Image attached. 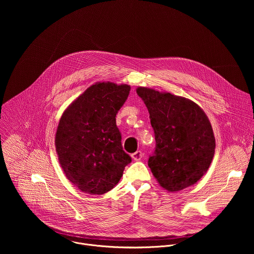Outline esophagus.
I'll return each instance as SVG.
<instances>
[{
  "instance_id": "34e87169",
  "label": "esophagus",
  "mask_w": 254,
  "mask_h": 254,
  "mask_svg": "<svg viewBox=\"0 0 254 254\" xmlns=\"http://www.w3.org/2000/svg\"><path fill=\"white\" fill-rule=\"evenodd\" d=\"M143 151L142 150H137V151H135L134 153H132V158L135 160V161H138V160H141L142 159V157H143Z\"/></svg>"
}]
</instances>
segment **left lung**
Listing matches in <instances>:
<instances>
[{
  "label": "left lung",
  "mask_w": 254,
  "mask_h": 254,
  "mask_svg": "<svg viewBox=\"0 0 254 254\" xmlns=\"http://www.w3.org/2000/svg\"><path fill=\"white\" fill-rule=\"evenodd\" d=\"M138 95L149 112L155 147L148 166L162 188L186 189L208 170L215 152L210 122L196 104L152 89L139 87Z\"/></svg>",
  "instance_id": "1"
}]
</instances>
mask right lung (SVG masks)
I'll return each mask as SVG.
<instances>
[{"label": "right lung", "instance_id": "1", "mask_svg": "<svg viewBox=\"0 0 254 254\" xmlns=\"http://www.w3.org/2000/svg\"><path fill=\"white\" fill-rule=\"evenodd\" d=\"M130 86L97 83L63 114L56 148L67 179L79 190L103 194L121 179L131 156L123 150L116 114Z\"/></svg>", "mask_w": 254, "mask_h": 254}]
</instances>
